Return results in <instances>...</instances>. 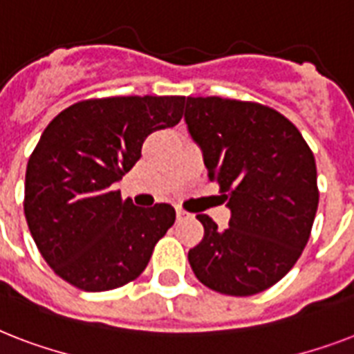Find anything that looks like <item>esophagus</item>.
Wrapping results in <instances>:
<instances>
[{
  "label": "esophagus",
  "instance_id": "obj_1",
  "mask_svg": "<svg viewBox=\"0 0 354 354\" xmlns=\"http://www.w3.org/2000/svg\"><path fill=\"white\" fill-rule=\"evenodd\" d=\"M176 216H178V221H183V218H189V213H187V211H183V209H180V207H178Z\"/></svg>",
  "mask_w": 354,
  "mask_h": 354
}]
</instances>
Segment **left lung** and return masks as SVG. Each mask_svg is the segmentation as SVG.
Listing matches in <instances>:
<instances>
[{
	"label": "left lung",
	"mask_w": 354,
	"mask_h": 354,
	"mask_svg": "<svg viewBox=\"0 0 354 354\" xmlns=\"http://www.w3.org/2000/svg\"><path fill=\"white\" fill-rule=\"evenodd\" d=\"M185 122L232 211L224 230L196 215L204 239L189 250V264L211 290L259 294L307 246L319 200L313 150L285 115L259 102L187 97Z\"/></svg>",
	"instance_id": "8db88e82"
}]
</instances>
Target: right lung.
<instances>
[{"label":"right lung","mask_w":354,"mask_h":354,"mask_svg":"<svg viewBox=\"0 0 354 354\" xmlns=\"http://www.w3.org/2000/svg\"><path fill=\"white\" fill-rule=\"evenodd\" d=\"M185 97H108L66 108L32 150L24 211L41 257L86 292L141 275L176 221L169 204L138 207L115 183L141 158L145 139L180 122Z\"/></svg>","instance_id":"obj_1"}]
</instances>
